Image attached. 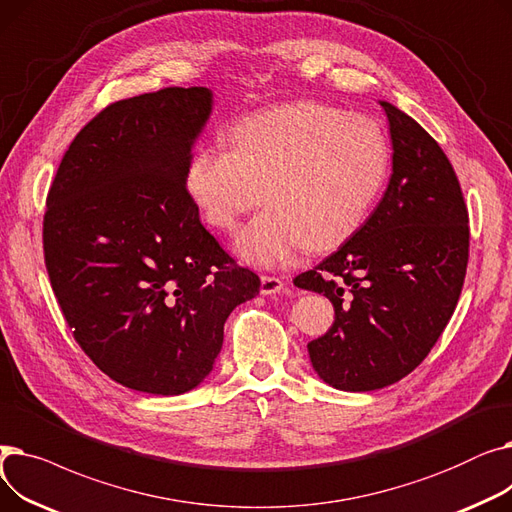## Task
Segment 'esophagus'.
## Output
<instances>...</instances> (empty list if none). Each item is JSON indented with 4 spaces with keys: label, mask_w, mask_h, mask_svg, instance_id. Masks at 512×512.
I'll return each mask as SVG.
<instances>
[{
    "label": "esophagus",
    "mask_w": 512,
    "mask_h": 512,
    "mask_svg": "<svg viewBox=\"0 0 512 512\" xmlns=\"http://www.w3.org/2000/svg\"><path fill=\"white\" fill-rule=\"evenodd\" d=\"M284 286H286V284H284L280 278H276V276H261V288H259V292L265 294V297H270V294L282 292Z\"/></svg>",
    "instance_id": "obj_1"
}]
</instances>
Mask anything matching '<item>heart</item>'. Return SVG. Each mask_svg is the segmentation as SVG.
Instances as JSON below:
<instances>
[{
	"label": "heart",
	"instance_id": "obj_1",
	"mask_svg": "<svg viewBox=\"0 0 512 512\" xmlns=\"http://www.w3.org/2000/svg\"><path fill=\"white\" fill-rule=\"evenodd\" d=\"M228 139L230 149L193 155L186 191L218 230H232L261 193L265 209L234 238L236 255L257 267L340 245L367 218L390 168L378 124L315 101L242 118Z\"/></svg>",
	"mask_w": 512,
	"mask_h": 512
}]
</instances>
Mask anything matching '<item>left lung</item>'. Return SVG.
Wrapping results in <instances>:
<instances>
[{"mask_svg": "<svg viewBox=\"0 0 512 512\" xmlns=\"http://www.w3.org/2000/svg\"><path fill=\"white\" fill-rule=\"evenodd\" d=\"M392 176L367 222L294 286L324 294L334 324L307 344L326 384L369 392L409 375L432 351L461 297L469 213L442 147L396 105Z\"/></svg>", "mask_w": 512, "mask_h": 512, "instance_id": "left-lung-1", "label": "left lung"}]
</instances>
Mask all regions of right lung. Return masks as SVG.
<instances>
[{
    "mask_svg": "<svg viewBox=\"0 0 512 512\" xmlns=\"http://www.w3.org/2000/svg\"><path fill=\"white\" fill-rule=\"evenodd\" d=\"M207 87H168L107 105L62 157L43 218L45 265L87 357L130 390L197 388L232 309L259 294L205 230L186 191Z\"/></svg>",
    "mask_w": 512,
    "mask_h": 512,
    "instance_id": "obj_1",
    "label": "right lung"
}]
</instances>
